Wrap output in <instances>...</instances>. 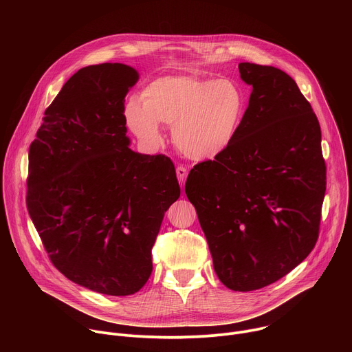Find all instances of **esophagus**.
I'll return each instance as SVG.
<instances>
[{
  "label": "esophagus",
  "mask_w": 352,
  "mask_h": 352,
  "mask_svg": "<svg viewBox=\"0 0 352 352\" xmlns=\"http://www.w3.org/2000/svg\"><path fill=\"white\" fill-rule=\"evenodd\" d=\"M186 175H188V170L182 166H178L177 167V177H178V181L181 184V186L184 188L185 186V179H186Z\"/></svg>",
  "instance_id": "1"
}]
</instances>
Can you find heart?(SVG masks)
Here are the masks:
<instances>
[{"label": "heart", "instance_id": "obj_1", "mask_svg": "<svg viewBox=\"0 0 352 352\" xmlns=\"http://www.w3.org/2000/svg\"><path fill=\"white\" fill-rule=\"evenodd\" d=\"M142 106L131 103L126 124L143 142L162 140L159 124L173 126V142L195 162H208L226 153L235 140L246 111L243 91L227 79L192 75L164 76L144 87Z\"/></svg>", "mask_w": 352, "mask_h": 352}]
</instances>
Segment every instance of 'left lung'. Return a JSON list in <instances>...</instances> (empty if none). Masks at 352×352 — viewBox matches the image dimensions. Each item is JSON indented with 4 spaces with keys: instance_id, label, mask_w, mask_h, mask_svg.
Returning a JSON list of instances; mask_svg holds the SVG:
<instances>
[{
    "instance_id": "1",
    "label": "left lung",
    "mask_w": 352,
    "mask_h": 352,
    "mask_svg": "<svg viewBox=\"0 0 352 352\" xmlns=\"http://www.w3.org/2000/svg\"><path fill=\"white\" fill-rule=\"evenodd\" d=\"M252 86L238 135L226 153L197 163L185 193L195 206L220 281L263 288L316 245L326 163L316 114L284 71L238 65Z\"/></svg>"
}]
</instances>
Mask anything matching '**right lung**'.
<instances>
[{
    "label": "right lung",
    "mask_w": 352,
    "mask_h": 352,
    "mask_svg": "<svg viewBox=\"0 0 352 352\" xmlns=\"http://www.w3.org/2000/svg\"><path fill=\"white\" fill-rule=\"evenodd\" d=\"M138 79L117 63L79 69L29 147L26 205L50 261L71 281L114 296L148 280L164 213L181 193L170 157L128 146L124 104Z\"/></svg>",
    "instance_id": "1"
}]
</instances>
